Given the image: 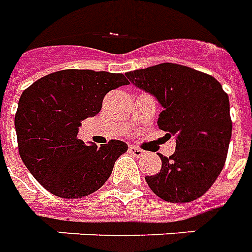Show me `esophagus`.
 Segmentation results:
<instances>
[{
	"instance_id": "1",
	"label": "esophagus",
	"mask_w": 252,
	"mask_h": 252,
	"mask_svg": "<svg viewBox=\"0 0 252 252\" xmlns=\"http://www.w3.org/2000/svg\"><path fill=\"white\" fill-rule=\"evenodd\" d=\"M129 152H131L133 156H141V155L144 154V151L140 150V148H137L135 145H129Z\"/></svg>"
}]
</instances>
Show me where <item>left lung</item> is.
Segmentation results:
<instances>
[{"label": "left lung", "mask_w": 252, "mask_h": 252, "mask_svg": "<svg viewBox=\"0 0 252 252\" xmlns=\"http://www.w3.org/2000/svg\"><path fill=\"white\" fill-rule=\"evenodd\" d=\"M126 76L159 101L163 111L158 126L176 139L173 155L159 154L160 172L145 176L150 188L171 203L192 202L204 195L223 169L232 132L230 101L220 83L171 63Z\"/></svg>", "instance_id": "obj_1"}]
</instances>
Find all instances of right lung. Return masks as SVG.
Here are the masks:
<instances>
[{"label":"right lung","instance_id":"obj_1","mask_svg":"<svg viewBox=\"0 0 252 252\" xmlns=\"http://www.w3.org/2000/svg\"><path fill=\"white\" fill-rule=\"evenodd\" d=\"M121 73L65 69L41 77L22 92L17 108L18 152L29 172L56 196L79 199L111 176L124 141L97 147L77 139L81 121L97 115L104 96L126 85Z\"/></svg>","mask_w":252,"mask_h":252}]
</instances>
